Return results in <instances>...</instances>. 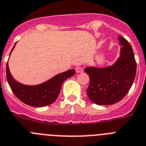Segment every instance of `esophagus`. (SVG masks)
<instances>
[{"label":"esophagus","mask_w":146,"mask_h":146,"mask_svg":"<svg viewBox=\"0 0 146 146\" xmlns=\"http://www.w3.org/2000/svg\"><path fill=\"white\" fill-rule=\"evenodd\" d=\"M76 73H82L84 70H83L82 68H80V67H77V68H76Z\"/></svg>","instance_id":"esophagus-1"}]
</instances>
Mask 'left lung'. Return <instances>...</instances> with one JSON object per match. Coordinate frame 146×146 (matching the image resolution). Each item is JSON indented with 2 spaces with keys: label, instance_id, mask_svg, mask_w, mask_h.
<instances>
[{
  "label": "left lung",
  "instance_id": "8db88e82",
  "mask_svg": "<svg viewBox=\"0 0 146 146\" xmlns=\"http://www.w3.org/2000/svg\"><path fill=\"white\" fill-rule=\"evenodd\" d=\"M121 46L120 56L111 66L87 67L84 71L89 76L86 93L97 105L109 106L120 101L130 89L136 74L137 64L131 45L124 37L119 36Z\"/></svg>",
  "mask_w": 146,
  "mask_h": 146
}]
</instances>
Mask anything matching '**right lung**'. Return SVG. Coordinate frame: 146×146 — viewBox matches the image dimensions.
<instances>
[{
  "mask_svg": "<svg viewBox=\"0 0 146 146\" xmlns=\"http://www.w3.org/2000/svg\"><path fill=\"white\" fill-rule=\"evenodd\" d=\"M15 45L11 49V53ZM74 73V69L68 70L64 73L56 75L40 84L33 86L25 85L13 78L9 70V64L8 62L6 64V77L13 93L19 100L33 107H44L52 104L60 94L62 83L67 78L73 76Z\"/></svg>",
  "mask_w": 146,
  "mask_h": 146,
  "instance_id": "obj_1",
  "label": "right lung"
}]
</instances>
